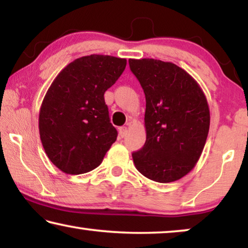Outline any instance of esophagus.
Segmentation results:
<instances>
[{"label":"esophagus","mask_w":248,"mask_h":248,"mask_svg":"<svg viewBox=\"0 0 248 248\" xmlns=\"http://www.w3.org/2000/svg\"><path fill=\"white\" fill-rule=\"evenodd\" d=\"M118 134H120L121 138H125V137H126V134H127V128L125 126L120 127V128H118Z\"/></svg>","instance_id":"obj_1"}]
</instances>
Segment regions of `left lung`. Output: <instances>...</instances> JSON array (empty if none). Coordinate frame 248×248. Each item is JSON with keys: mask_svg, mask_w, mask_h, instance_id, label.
<instances>
[{"mask_svg": "<svg viewBox=\"0 0 248 248\" xmlns=\"http://www.w3.org/2000/svg\"><path fill=\"white\" fill-rule=\"evenodd\" d=\"M145 94L147 140L132 154L135 168L158 183L184 177L201 157L210 110L199 83L182 67L160 60H128Z\"/></svg>", "mask_w": 248, "mask_h": 248, "instance_id": "left-lung-1", "label": "left lung"}]
</instances>
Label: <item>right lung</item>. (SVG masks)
I'll use <instances>...</instances> for the list:
<instances>
[{
    "label": "right lung",
    "instance_id": "obj_1",
    "mask_svg": "<svg viewBox=\"0 0 248 248\" xmlns=\"http://www.w3.org/2000/svg\"><path fill=\"white\" fill-rule=\"evenodd\" d=\"M126 60L82 56L50 84L39 110V134L49 160L63 172L84 174L101 164L116 141L104 93L116 82Z\"/></svg>",
    "mask_w": 248,
    "mask_h": 248
}]
</instances>
